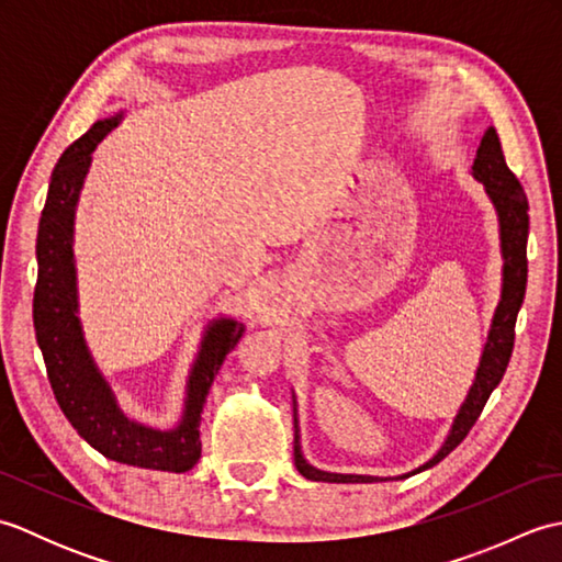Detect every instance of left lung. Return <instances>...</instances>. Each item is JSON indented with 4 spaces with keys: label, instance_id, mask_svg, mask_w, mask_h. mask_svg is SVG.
Wrapping results in <instances>:
<instances>
[{
    "label": "left lung",
    "instance_id": "left-lung-1",
    "mask_svg": "<svg viewBox=\"0 0 562 562\" xmlns=\"http://www.w3.org/2000/svg\"><path fill=\"white\" fill-rule=\"evenodd\" d=\"M471 173L479 183H483L487 198H491L493 207L497 212L499 224V254H503V290H499V302L495 306V314L491 321V330L481 352L479 369H475V379L465 393L461 408L453 417L449 435L445 445L437 449V453L423 465H417L411 473L396 475L398 479H408L420 471L432 469L435 463L447 457L449 451L457 449L469 429L479 420L483 413V405L491 398V393L497 389L499 381L505 376V369L509 364L512 348H515V324L517 314L524 302V292H527V238H529V202L524 195V188L517 181V176L509 171L505 161L503 145L495 127H487L481 139V147L475 151V159L471 166ZM294 401V465L304 479L318 481V483H379V481H393V479H379V475H357V473H330L321 471L316 465L308 463L302 453V435H300V420H296V398Z\"/></svg>",
    "mask_w": 562,
    "mask_h": 562
}]
</instances>
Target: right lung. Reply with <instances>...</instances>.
I'll list each match as a JSON object with an SVG mask.
<instances>
[{
  "label": "right lung",
  "instance_id": "1",
  "mask_svg": "<svg viewBox=\"0 0 562 562\" xmlns=\"http://www.w3.org/2000/svg\"><path fill=\"white\" fill-rule=\"evenodd\" d=\"M121 121L123 113L93 123L87 135L65 149L50 176L38 224V241H35V258H38V282L33 294L35 340L43 352L47 379L59 408L81 439L117 463L186 473L200 459V413L205 408L212 381L226 355L241 340L246 326L229 316L210 321L188 372L183 415L176 427L159 429L137 423L121 408L113 386L103 376L83 338L75 258L77 205L91 166V154Z\"/></svg>",
  "mask_w": 562,
  "mask_h": 562
}]
</instances>
